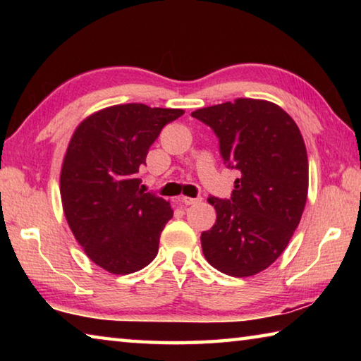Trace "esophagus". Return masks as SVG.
I'll return each mask as SVG.
<instances>
[{"mask_svg":"<svg viewBox=\"0 0 361 361\" xmlns=\"http://www.w3.org/2000/svg\"><path fill=\"white\" fill-rule=\"evenodd\" d=\"M181 202L185 204V205H194V204H197V202H200V199L199 197H188V195H183L181 197Z\"/></svg>","mask_w":361,"mask_h":361,"instance_id":"esophagus-1","label":"esophagus"}]
</instances>
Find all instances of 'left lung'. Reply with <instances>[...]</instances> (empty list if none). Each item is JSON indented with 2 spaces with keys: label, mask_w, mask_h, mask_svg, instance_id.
I'll use <instances>...</instances> for the list:
<instances>
[{
  "label": "left lung",
  "mask_w": 361,
  "mask_h": 361,
  "mask_svg": "<svg viewBox=\"0 0 361 361\" xmlns=\"http://www.w3.org/2000/svg\"><path fill=\"white\" fill-rule=\"evenodd\" d=\"M228 166L239 170L229 200L209 197L216 221L202 232L205 259L231 277L264 271L288 245L309 189L307 151L291 116L276 103L237 99L195 109Z\"/></svg>",
  "instance_id": "8db88e82"
}]
</instances>
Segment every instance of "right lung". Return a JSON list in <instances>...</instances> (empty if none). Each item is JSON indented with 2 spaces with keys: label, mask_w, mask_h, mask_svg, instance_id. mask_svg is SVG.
Returning a JSON list of instances; mask_svg holds the SVG:
<instances>
[{
  "label": "right lung",
  "mask_w": 361,
  "mask_h": 361,
  "mask_svg": "<svg viewBox=\"0 0 361 361\" xmlns=\"http://www.w3.org/2000/svg\"><path fill=\"white\" fill-rule=\"evenodd\" d=\"M181 114L127 103L92 113L73 132L60 170L63 213L84 253L109 274L137 272L156 258L173 210L143 192L137 173L164 126Z\"/></svg>",
  "instance_id": "1"
}]
</instances>
